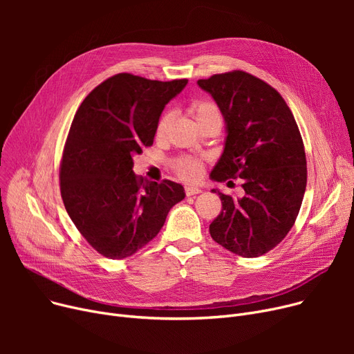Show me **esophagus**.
Returning <instances> with one entry per match:
<instances>
[{"mask_svg":"<svg viewBox=\"0 0 354 354\" xmlns=\"http://www.w3.org/2000/svg\"><path fill=\"white\" fill-rule=\"evenodd\" d=\"M202 191L199 189V188H196V187H185V194H187V196H192V195H198V194H201Z\"/></svg>","mask_w":354,"mask_h":354,"instance_id":"34e87169","label":"esophagus"}]
</instances>
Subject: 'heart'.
<instances>
[{
  "label": "heart",
  "instance_id": "obj_1",
  "mask_svg": "<svg viewBox=\"0 0 354 354\" xmlns=\"http://www.w3.org/2000/svg\"><path fill=\"white\" fill-rule=\"evenodd\" d=\"M189 113L194 116L196 123H201V122L208 120V119L221 120L219 109L216 107V104H214L211 102H203V100L194 102L189 106ZM169 122H171L169 113H166L160 118V120L156 126V136L158 138H162L165 135L166 127H167V124H169ZM175 169L183 179L196 180L202 175V163H201V160L194 159V158H180L175 163Z\"/></svg>",
  "mask_w": 354,
  "mask_h": 354
}]
</instances>
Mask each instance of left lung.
<instances>
[{
  "label": "left lung",
  "mask_w": 354,
  "mask_h": 354,
  "mask_svg": "<svg viewBox=\"0 0 354 354\" xmlns=\"http://www.w3.org/2000/svg\"><path fill=\"white\" fill-rule=\"evenodd\" d=\"M225 120V146L211 179H243V196L212 189L222 211L212 239L228 251L259 257L286 238L301 208L307 185L304 145L280 93L250 73L235 70L198 80ZM231 182V180H230Z\"/></svg>",
  "instance_id": "left-lung-1"
}]
</instances>
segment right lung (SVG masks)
<instances>
[{"instance_id": "right-lung-1", "label": "right lung", "mask_w": 354, "mask_h": 354, "mask_svg": "<svg viewBox=\"0 0 354 354\" xmlns=\"http://www.w3.org/2000/svg\"><path fill=\"white\" fill-rule=\"evenodd\" d=\"M188 84L120 73L99 84L73 119L60 169L66 211L87 243L110 259L133 255L185 198L182 185L139 179L133 156L155 139L165 106Z\"/></svg>"}]
</instances>
